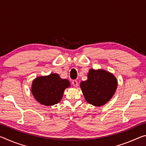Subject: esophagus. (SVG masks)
I'll return each mask as SVG.
<instances>
[{"label":"esophagus","instance_id":"34e87169","mask_svg":"<svg viewBox=\"0 0 146 146\" xmlns=\"http://www.w3.org/2000/svg\"><path fill=\"white\" fill-rule=\"evenodd\" d=\"M72 84L74 87H77L78 86V82L76 80H73L72 81Z\"/></svg>","mask_w":146,"mask_h":146}]
</instances>
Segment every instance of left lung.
Listing matches in <instances>:
<instances>
[{"mask_svg":"<svg viewBox=\"0 0 146 146\" xmlns=\"http://www.w3.org/2000/svg\"><path fill=\"white\" fill-rule=\"evenodd\" d=\"M117 80L112 73L103 70L91 69L88 80L80 83V88L86 100L95 106L104 105L114 95Z\"/></svg>","mask_w":146,"mask_h":146,"instance_id":"left-lung-1","label":"left lung"}]
</instances>
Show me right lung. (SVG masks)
<instances>
[{
  "label": "right lung",
  "instance_id": "right-lung-1",
  "mask_svg": "<svg viewBox=\"0 0 146 146\" xmlns=\"http://www.w3.org/2000/svg\"><path fill=\"white\" fill-rule=\"evenodd\" d=\"M70 86L67 79H62L58 74L36 77L33 81L31 92L35 98L44 106H53L60 102L66 88Z\"/></svg>",
  "mask_w": 146,
  "mask_h": 146
}]
</instances>
